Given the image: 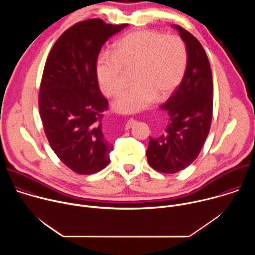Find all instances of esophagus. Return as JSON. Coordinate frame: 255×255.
Here are the masks:
<instances>
[{
  "instance_id": "esophagus-1",
  "label": "esophagus",
  "mask_w": 255,
  "mask_h": 255,
  "mask_svg": "<svg viewBox=\"0 0 255 255\" xmlns=\"http://www.w3.org/2000/svg\"><path fill=\"white\" fill-rule=\"evenodd\" d=\"M133 122H134V120H133V119H130V120H128V122H127V123H126V125H125L126 129H129V128L132 126Z\"/></svg>"
}]
</instances>
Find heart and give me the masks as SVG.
I'll use <instances>...</instances> for the list:
<instances>
[{"mask_svg":"<svg viewBox=\"0 0 255 255\" xmlns=\"http://www.w3.org/2000/svg\"><path fill=\"white\" fill-rule=\"evenodd\" d=\"M187 61V48L178 36L139 30L118 40L114 54L99 55L97 79L107 97H117L125 86L123 70L133 69L134 85L114 103L117 112L131 114L166 98L183 79Z\"/></svg>","mask_w":255,"mask_h":255,"instance_id":"obj_1","label":"heart"}]
</instances>
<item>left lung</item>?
<instances>
[{"label":"left lung","instance_id":"1","mask_svg":"<svg viewBox=\"0 0 255 255\" xmlns=\"http://www.w3.org/2000/svg\"><path fill=\"white\" fill-rule=\"evenodd\" d=\"M188 52L183 81L160 106L168 113V124L158 138L149 137V165L163 173L188 167L199 155L209 134L213 115V79L208 56L199 40L178 25Z\"/></svg>","mask_w":255,"mask_h":255}]
</instances>
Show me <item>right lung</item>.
Listing matches in <instances>:
<instances>
[{
    "label": "right lung",
    "instance_id": "obj_1",
    "mask_svg": "<svg viewBox=\"0 0 255 255\" xmlns=\"http://www.w3.org/2000/svg\"><path fill=\"white\" fill-rule=\"evenodd\" d=\"M126 26L97 18L79 22L61 34L45 62L38 97L44 132L57 157L79 174L98 172L110 162L113 145L102 130L108 101L96 65L104 43Z\"/></svg>",
    "mask_w": 255,
    "mask_h": 255
}]
</instances>
